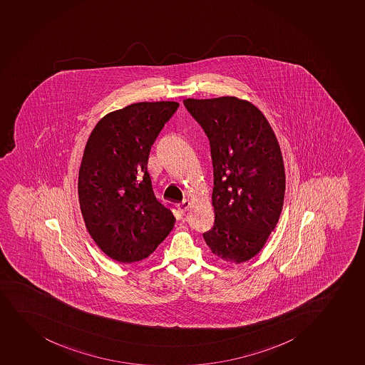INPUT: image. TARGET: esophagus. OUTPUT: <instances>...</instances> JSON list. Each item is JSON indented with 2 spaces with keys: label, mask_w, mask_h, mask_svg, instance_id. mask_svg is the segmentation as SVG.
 <instances>
[{
  "label": "esophagus",
  "mask_w": 365,
  "mask_h": 365,
  "mask_svg": "<svg viewBox=\"0 0 365 365\" xmlns=\"http://www.w3.org/2000/svg\"><path fill=\"white\" fill-rule=\"evenodd\" d=\"M191 205V202L188 200H185L181 203L178 204V210L180 212H186L188 210V207Z\"/></svg>",
  "instance_id": "obj_1"
}]
</instances>
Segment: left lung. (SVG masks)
<instances>
[{
  "instance_id": "1",
  "label": "left lung",
  "mask_w": 365,
  "mask_h": 365,
  "mask_svg": "<svg viewBox=\"0 0 365 365\" xmlns=\"http://www.w3.org/2000/svg\"><path fill=\"white\" fill-rule=\"evenodd\" d=\"M210 142L211 202L215 223L203 235L211 252L242 263L263 249L284 205L286 177L280 145L268 120L235 96L184 100Z\"/></svg>"
}]
</instances>
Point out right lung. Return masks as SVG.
<instances>
[{
	"label": "right lung",
	"instance_id": "1",
	"mask_svg": "<svg viewBox=\"0 0 365 365\" xmlns=\"http://www.w3.org/2000/svg\"><path fill=\"white\" fill-rule=\"evenodd\" d=\"M178 107L161 101L111 111L85 145L78 177L81 215L97 246L120 263L148 257L173 230L175 217L155 197L148 160Z\"/></svg>",
	"mask_w": 365,
	"mask_h": 365
}]
</instances>
